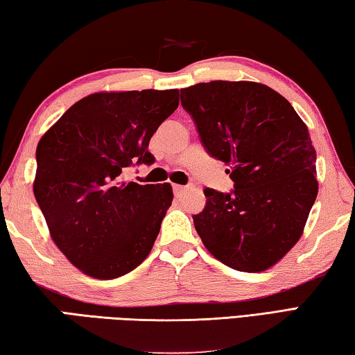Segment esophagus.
<instances>
[{
    "instance_id": "esophagus-1",
    "label": "esophagus",
    "mask_w": 355,
    "mask_h": 355,
    "mask_svg": "<svg viewBox=\"0 0 355 355\" xmlns=\"http://www.w3.org/2000/svg\"><path fill=\"white\" fill-rule=\"evenodd\" d=\"M186 191L184 186H180V184H173V194H175L177 197H180L183 194V192Z\"/></svg>"
}]
</instances>
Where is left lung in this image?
I'll use <instances>...</instances> for the list:
<instances>
[{"label": "left lung", "mask_w": 355, "mask_h": 355, "mask_svg": "<svg viewBox=\"0 0 355 355\" xmlns=\"http://www.w3.org/2000/svg\"><path fill=\"white\" fill-rule=\"evenodd\" d=\"M205 150L220 159L231 192L206 188L192 216L209 253L239 272H262L298 242L318 182L309 130L290 102L256 82L212 80L180 89Z\"/></svg>", "instance_id": "obj_1"}]
</instances>
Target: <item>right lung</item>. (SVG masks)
<instances>
[{"label": "right lung", "instance_id": "right-lung-1", "mask_svg": "<svg viewBox=\"0 0 355 355\" xmlns=\"http://www.w3.org/2000/svg\"><path fill=\"white\" fill-rule=\"evenodd\" d=\"M177 107L178 89L94 93L38 143L35 200L57 247L88 276L119 278L150 253L172 188L122 172L155 161L149 141Z\"/></svg>", "mask_w": 355, "mask_h": 355}]
</instances>
